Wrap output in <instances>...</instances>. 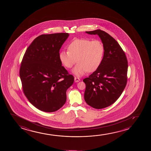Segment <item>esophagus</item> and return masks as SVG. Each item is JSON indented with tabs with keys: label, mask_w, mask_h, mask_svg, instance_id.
Instances as JSON below:
<instances>
[{
	"label": "esophagus",
	"mask_w": 151,
	"mask_h": 151,
	"mask_svg": "<svg viewBox=\"0 0 151 151\" xmlns=\"http://www.w3.org/2000/svg\"><path fill=\"white\" fill-rule=\"evenodd\" d=\"M74 79L75 82H79V81H81L78 77H75Z\"/></svg>",
	"instance_id": "1"
}]
</instances>
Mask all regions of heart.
<instances>
[{"mask_svg": "<svg viewBox=\"0 0 151 151\" xmlns=\"http://www.w3.org/2000/svg\"><path fill=\"white\" fill-rule=\"evenodd\" d=\"M105 48L103 42L98 39L86 38L77 39L70 42L68 50H62L59 53V59L65 68H72L76 62L78 64L73 72L81 76L87 72L96 70L103 59Z\"/></svg>", "mask_w": 151, "mask_h": 151, "instance_id": "heart-1", "label": "heart"}]
</instances>
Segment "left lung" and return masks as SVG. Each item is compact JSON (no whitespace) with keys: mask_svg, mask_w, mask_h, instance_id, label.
I'll return each mask as SVG.
<instances>
[{"mask_svg":"<svg viewBox=\"0 0 151 151\" xmlns=\"http://www.w3.org/2000/svg\"><path fill=\"white\" fill-rule=\"evenodd\" d=\"M86 32L99 35L105 48L101 65L83 80L86 84L85 101L94 108L102 109L113 104L126 87L127 59L120 45L108 33L100 29Z\"/></svg>","mask_w":151,"mask_h":151,"instance_id":"obj_1","label":"left lung"}]
</instances>
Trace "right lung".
<instances>
[{"instance_id":"add662e5","label":"right lung","mask_w":151,"mask_h":151,"mask_svg":"<svg viewBox=\"0 0 151 151\" xmlns=\"http://www.w3.org/2000/svg\"><path fill=\"white\" fill-rule=\"evenodd\" d=\"M68 33L42 35L33 40L19 70L23 92L30 103L43 111H56L66 100V91L74 81L62 66L59 51Z\"/></svg>"}]
</instances>
